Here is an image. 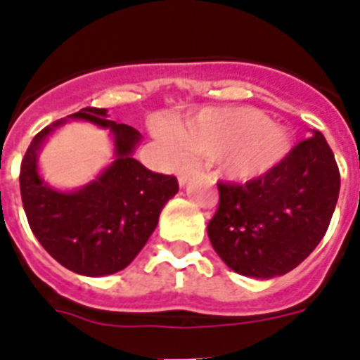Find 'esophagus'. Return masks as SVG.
Segmentation results:
<instances>
[{
  "label": "esophagus",
  "mask_w": 360,
  "mask_h": 360,
  "mask_svg": "<svg viewBox=\"0 0 360 360\" xmlns=\"http://www.w3.org/2000/svg\"><path fill=\"white\" fill-rule=\"evenodd\" d=\"M195 173V167L193 165H182L180 169H178V186L186 187L187 182H189V178L193 176Z\"/></svg>",
  "instance_id": "obj_1"
}]
</instances>
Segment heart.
<instances>
[{"label": "heart", "instance_id": "heart-1", "mask_svg": "<svg viewBox=\"0 0 360 360\" xmlns=\"http://www.w3.org/2000/svg\"><path fill=\"white\" fill-rule=\"evenodd\" d=\"M153 131L169 157L184 148L212 157L221 176L240 184L270 174L292 151V133L252 108H211L174 128L157 122Z\"/></svg>", "mask_w": 360, "mask_h": 360}]
</instances>
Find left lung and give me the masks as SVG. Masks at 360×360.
Here are the masks:
<instances>
[{
	"label": "left lung",
	"mask_w": 360,
	"mask_h": 360,
	"mask_svg": "<svg viewBox=\"0 0 360 360\" xmlns=\"http://www.w3.org/2000/svg\"><path fill=\"white\" fill-rule=\"evenodd\" d=\"M341 176L323 133L299 142L287 160L247 184H218L207 234L216 254L247 278L272 279L304 262L323 240Z\"/></svg>",
	"instance_id": "left-lung-1"
}]
</instances>
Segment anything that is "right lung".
Masks as SVG:
<instances>
[{"label": "right lung", "mask_w": 360, "mask_h": 360, "mask_svg": "<svg viewBox=\"0 0 360 360\" xmlns=\"http://www.w3.org/2000/svg\"><path fill=\"white\" fill-rule=\"evenodd\" d=\"M108 117L106 108H82L41 129L28 146L19 174L34 236L56 262L88 278L126 269L157 229L165 203L178 193L176 178L153 173L133 158L141 133ZM73 120L106 129L114 160L84 186L57 190L44 182L39 153L50 136Z\"/></svg>", "instance_id": "right-lung-1"}]
</instances>
